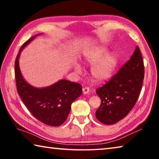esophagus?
<instances>
[{
	"instance_id": "34e87169",
	"label": "esophagus",
	"mask_w": 159,
	"mask_h": 159,
	"mask_svg": "<svg viewBox=\"0 0 159 159\" xmlns=\"http://www.w3.org/2000/svg\"><path fill=\"white\" fill-rule=\"evenodd\" d=\"M89 91H90V89H89V88H88V87L83 88V94H88V93H89Z\"/></svg>"
}]
</instances>
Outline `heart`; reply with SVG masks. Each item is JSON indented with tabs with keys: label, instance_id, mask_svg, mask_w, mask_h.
<instances>
[{
	"label": "heart",
	"instance_id": "b5f03b06",
	"mask_svg": "<svg viewBox=\"0 0 159 159\" xmlns=\"http://www.w3.org/2000/svg\"><path fill=\"white\" fill-rule=\"evenodd\" d=\"M105 48L99 47L90 51L85 55V60L88 62L93 64L91 68V74L94 79L98 82H102L109 79L114 71L117 63L116 55L112 53H107ZM77 73L81 72V68L77 64L76 66Z\"/></svg>",
	"mask_w": 159,
	"mask_h": 159
}]
</instances>
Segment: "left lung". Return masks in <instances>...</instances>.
<instances>
[{
    "label": "left lung",
    "mask_w": 159,
    "mask_h": 159,
    "mask_svg": "<svg viewBox=\"0 0 159 159\" xmlns=\"http://www.w3.org/2000/svg\"><path fill=\"white\" fill-rule=\"evenodd\" d=\"M144 76L142 54L137 46L130 60L105 84L96 90L101 104L96 118L101 123L111 125L128 114L138 101Z\"/></svg>",
    "instance_id": "left-lung-1"
}]
</instances>
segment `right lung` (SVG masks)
<instances>
[{
  "mask_svg": "<svg viewBox=\"0 0 159 159\" xmlns=\"http://www.w3.org/2000/svg\"><path fill=\"white\" fill-rule=\"evenodd\" d=\"M32 36L21 47L15 62L17 90L31 114L40 121L50 126H60L66 120L71 105L81 95L82 86L67 80L43 88H36L28 84L21 76L19 66L20 53L24 47L34 39Z\"/></svg>",
  "mask_w": 159,
  "mask_h": 159,
  "instance_id": "right-lung-1",
  "label": "right lung"
}]
</instances>
